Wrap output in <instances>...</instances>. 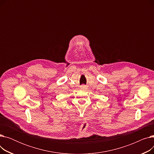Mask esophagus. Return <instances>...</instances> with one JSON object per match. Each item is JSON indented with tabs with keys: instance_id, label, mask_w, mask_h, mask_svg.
<instances>
[{
	"instance_id": "34e87169",
	"label": "esophagus",
	"mask_w": 154,
	"mask_h": 154,
	"mask_svg": "<svg viewBox=\"0 0 154 154\" xmlns=\"http://www.w3.org/2000/svg\"><path fill=\"white\" fill-rule=\"evenodd\" d=\"M80 89H82V90H85V89H87V86H85L84 85H82L80 86Z\"/></svg>"
}]
</instances>
